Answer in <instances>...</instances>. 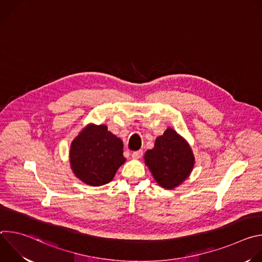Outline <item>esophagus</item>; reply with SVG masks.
<instances>
[{"label":"esophagus","mask_w":262,"mask_h":262,"mask_svg":"<svg viewBox=\"0 0 262 262\" xmlns=\"http://www.w3.org/2000/svg\"><path fill=\"white\" fill-rule=\"evenodd\" d=\"M142 156H143V151H142V150L134 151V152L132 154V158H133L134 160H139V159H140Z\"/></svg>","instance_id":"1"}]
</instances>
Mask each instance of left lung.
<instances>
[{"label": "left lung", "mask_w": 262, "mask_h": 262, "mask_svg": "<svg viewBox=\"0 0 262 262\" xmlns=\"http://www.w3.org/2000/svg\"><path fill=\"white\" fill-rule=\"evenodd\" d=\"M144 163L159 185L173 190L191 175L195 157L189 142L169 126L145 152Z\"/></svg>", "instance_id": "1"}]
</instances>
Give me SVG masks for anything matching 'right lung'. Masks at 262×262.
I'll return each mask as SVG.
<instances>
[{
    "mask_svg": "<svg viewBox=\"0 0 262 262\" xmlns=\"http://www.w3.org/2000/svg\"><path fill=\"white\" fill-rule=\"evenodd\" d=\"M125 161L122 140L105 124L89 123L70 144V168L77 178L91 186L113 180Z\"/></svg>",
    "mask_w": 262,
    "mask_h": 262,
    "instance_id": "obj_1",
    "label": "right lung"
}]
</instances>
